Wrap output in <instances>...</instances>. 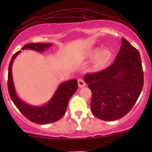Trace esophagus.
Returning a JSON list of instances; mask_svg holds the SVG:
<instances>
[{
    "mask_svg": "<svg viewBox=\"0 0 152 152\" xmlns=\"http://www.w3.org/2000/svg\"><path fill=\"white\" fill-rule=\"evenodd\" d=\"M78 85L79 88H82V87H84L86 86V83H85L82 78H80V79L78 80Z\"/></svg>",
    "mask_w": 152,
    "mask_h": 152,
    "instance_id": "esophagus-1",
    "label": "esophagus"
}]
</instances>
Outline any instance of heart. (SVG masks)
I'll return each instance as SVG.
<instances>
[{"label":"heart","instance_id":"b5f03b06","mask_svg":"<svg viewBox=\"0 0 152 152\" xmlns=\"http://www.w3.org/2000/svg\"><path fill=\"white\" fill-rule=\"evenodd\" d=\"M91 57H96L95 61V66L97 68L103 67L109 62L111 56V53L109 49H104L101 50L99 51L98 50H95L94 51L92 52Z\"/></svg>","mask_w":152,"mask_h":152}]
</instances>
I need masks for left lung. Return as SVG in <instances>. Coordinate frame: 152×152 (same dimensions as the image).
I'll return each instance as SVG.
<instances>
[{
  "label": "left lung",
  "mask_w": 152,
  "mask_h": 152,
  "mask_svg": "<svg viewBox=\"0 0 152 152\" xmlns=\"http://www.w3.org/2000/svg\"><path fill=\"white\" fill-rule=\"evenodd\" d=\"M121 43L119 52L111 66L83 77L92 92V113L104 121H114L128 114L144 86L139 52L125 38H121Z\"/></svg>",
  "instance_id": "obj_1"
}]
</instances>
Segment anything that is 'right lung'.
<instances>
[{
    "mask_svg": "<svg viewBox=\"0 0 152 152\" xmlns=\"http://www.w3.org/2000/svg\"><path fill=\"white\" fill-rule=\"evenodd\" d=\"M51 43H28L25 45L21 49L44 52L51 46ZM20 52L21 51L19 50L13 56L8 66V88L10 99L20 113L34 123L46 124L58 121L65 114L69 99L77 90V80L71 79L59 84L52 98L45 105L38 106L30 105L19 98L13 83L12 65L14 59Z\"/></svg>",
    "mask_w": 152,
    "mask_h": 152,
    "instance_id": "add662e5",
    "label": "right lung"
}]
</instances>
